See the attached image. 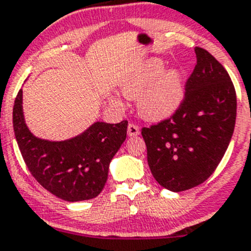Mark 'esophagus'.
Listing matches in <instances>:
<instances>
[{"mask_svg":"<svg viewBox=\"0 0 251 251\" xmlns=\"http://www.w3.org/2000/svg\"><path fill=\"white\" fill-rule=\"evenodd\" d=\"M128 135L129 136H136L140 134V129H139V126L136 125H134V123H129L128 125Z\"/></svg>","mask_w":251,"mask_h":251,"instance_id":"obj_1","label":"esophagus"}]
</instances>
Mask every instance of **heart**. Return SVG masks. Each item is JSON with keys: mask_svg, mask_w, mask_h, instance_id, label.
Listing matches in <instances>:
<instances>
[{"mask_svg": "<svg viewBox=\"0 0 251 251\" xmlns=\"http://www.w3.org/2000/svg\"><path fill=\"white\" fill-rule=\"evenodd\" d=\"M165 69L161 58H151L121 84L123 96L138 100V112L144 120L158 122L171 117L179 108L184 99L185 86L179 69ZM111 105L122 108L117 98L110 99Z\"/></svg>", "mask_w": 251, "mask_h": 251, "instance_id": "heart-1", "label": "heart"}]
</instances>
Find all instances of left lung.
Returning a JSON list of instances; mask_svg holds the SVG:
<instances>
[{
    "label": "left lung",
    "mask_w": 251,
    "mask_h": 251,
    "mask_svg": "<svg viewBox=\"0 0 251 251\" xmlns=\"http://www.w3.org/2000/svg\"><path fill=\"white\" fill-rule=\"evenodd\" d=\"M197 64L179 108L168 120L141 129L153 178L171 192L204 183L222 160L234 130L237 96L222 64L195 47Z\"/></svg>",
    "instance_id": "left-lung-1"
}]
</instances>
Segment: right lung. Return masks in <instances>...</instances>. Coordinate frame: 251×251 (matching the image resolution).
I'll return each mask as SVG.
<instances>
[{
    "label": "right lung",
    "instance_id": "obj_1",
    "mask_svg": "<svg viewBox=\"0 0 251 251\" xmlns=\"http://www.w3.org/2000/svg\"><path fill=\"white\" fill-rule=\"evenodd\" d=\"M128 122H95L79 135L50 141L34 135L23 115V90L13 106V129L19 150L33 177L66 201L94 199L102 192L110 162L126 138Z\"/></svg>",
    "mask_w": 251,
    "mask_h": 251
}]
</instances>
